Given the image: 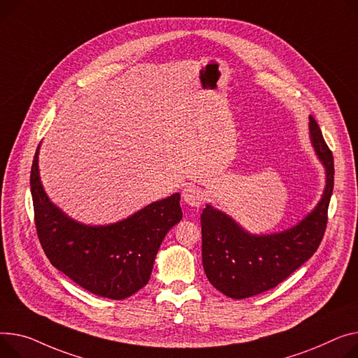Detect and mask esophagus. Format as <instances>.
I'll return each instance as SVG.
<instances>
[{"instance_id":"esophagus-1","label":"esophagus","mask_w":358,"mask_h":358,"mask_svg":"<svg viewBox=\"0 0 358 358\" xmlns=\"http://www.w3.org/2000/svg\"><path fill=\"white\" fill-rule=\"evenodd\" d=\"M182 200L194 208H199L204 200V193L203 189L199 188L197 185H188L184 188L182 192Z\"/></svg>"}]
</instances>
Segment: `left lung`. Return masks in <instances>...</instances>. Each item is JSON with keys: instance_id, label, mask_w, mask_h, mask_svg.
Returning <instances> with one entry per match:
<instances>
[{"instance_id": "8db88e82", "label": "left lung", "mask_w": 358, "mask_h": 358, "mask_svg": "<svg viewBox=\"0 0 358 358\" xmlns=\"http://www.w3.org/2000/svg\"><path fill=\"white\" fill-rule=\"evenodd\" d=\"M309 138L325 169V187L314 210L291 229L253 234L224 211L206 204L201 213L203 268L213 287L226 296L245 299L269 291L317 252L334 188V158L313 116Z\"/></svg>"}]
</instances>
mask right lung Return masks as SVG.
<instances>
[{
	"label": "right lung",
	"instance_id": "right-lung-1",
	"mask_svg": "<svg viewBox=\"0 0 358 358\" xmlns=\"http://www.w3.org/2000/svg\"><path fill=\"white\" fill-rule=\"evenodd\" d=\"M37 147L30 176L34 220L50 264L86 291L125 299L150 280L165 234L182 219L180 194L154 201L129 217L105 226L76 222L44 192Z\"/></svg>",
	"mask_w": 358,
	"mask_h": 358
}]
</instances>
